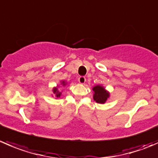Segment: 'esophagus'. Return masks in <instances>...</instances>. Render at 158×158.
Listing matches in <instances>:
<instances>
[{
    "instance_id": "34e87169",
    "label": "esophagus",
    "mask_w": 158,
    "mask_h": 158,
    "mask_svg": "<svg viewBox=\"0 0 158 158\" xmlns=\"http://www.w3.org/2000/svg\"><path fill=\"white\" fill-rule=\"evenodd\" d=\"M85 78L84 76H79V82L81 84H84L85 82Z\"/></svg>"
}]
</instances>
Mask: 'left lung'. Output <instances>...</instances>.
<instances>
[{
  "label": "left lung",
  "mask_w": 158,
  "mask_h": 158,
  "mask_svg": "<svg viewBox=\"0 0 158 158\" xmlns=\"http://www.w3.org/2000/svg\"><path fill=\"white\" fill-rule=\"evenodd\" d=\"M94 94L93 99L98 103H104L110 96V93L101 85H96L93 88Z\"/></svg>",
  "instance_id": "obj_1"
}]
</instances>
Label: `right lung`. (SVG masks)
I'll use <instances>...</instances> for the list:
<instances>
[{
  "label": "right lung",
  "instance_id": "1",
  "mask_svg": "<svg viewBox=\"0 0 158 158\" xmlns=\"http://www.w3.org/2000/svg\"><path fill=\"white\" fill-rule=\"evenodd\" d=\"M62 84L63 85H65V82H64V81H62ZM53 93H54L56 95V97H57V98L59 97V96H61V93H59V90H58V88H54V89H53Z\"/></svg>",
  "mask_w": 158,
  "mask_h": 158
}]
</instances>
